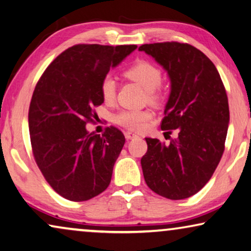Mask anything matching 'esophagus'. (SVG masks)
I'll return each mask as SVG.
<instances>
[{
  "instance_id": "1",
  "label": "esophagus",
  "mask_w": 251,
  "mask_h": 251,
  "mask_svg": "<svg viewBox=\"0 0 251 251\" xmlns=\"http://www.w3.org/2000/svg\"><path fill=\"white\" fill-rule=\"evenodd\" d=\"M125 137L126 140H133V138H136L137 135L132 132H125Z\"/></svg>"
}]
</instances>
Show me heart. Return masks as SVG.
<instances>
[{
	"label": "heart",
	"instance_id": "obj_1",
	"mask_svg": "<svg viewBox=\"0 0 251 251\" xmlns=\"http://www.w3.org/2000/svg\"><path fill=\"white\" fill-rule=\"evenodd\" d=\"M126 77L141 84L148 91L149 99L151 101H158L160 92L158 87L161 83L162 74L158 66L147 61H140L132 65L125 72ZM100 92L104 101L110 103L116 97V80L108 75L101 81ZM151 114L147 110H123L115 116V122L130 130H141L145 126V123L150 121Z\"/></svg>",
	"mask_w": 251,
	"mask_h": 251
}]
</instances>
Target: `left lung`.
<instances>
[{
	"label": "left lung",
	"mask_w": 251,
	"mask_h": 251,
	"mask_svg": "<svg viewBox=\"0 0 251 251\" xmlns=\"http://www.w3.org/2000/svg\"><path fill=\"white\" fill-rule=\"evenodd\" d=\"M138 50L154 58L169 76L161 129L177 132L169 143L145 138V182L160 196L184 200L206 185L221 160L230 121L226 89L211 59L188 44H144Z\"/></svg>",
	"instance_id": "left-lung-1"
}]
</instances>
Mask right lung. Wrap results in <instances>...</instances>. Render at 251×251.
Here are the masks:
<instances>
[{
	"label": "right lung",
	"instance_id": "1",
	"mask_svg": "<svg viewBox=\"0 0 251 251\" xmlns=\"http://www.w3.org/2000/svg\"><path fill=\"white\" fill-rule=\"evenodd\" d=\"M136 47L75 45L50 63L36 85L28 116L33 156L66 200L88 201L110 184L124 134L108 127L100 136L85 125L103 102L101 81Z\"/></svg>",
	"mask_w": 251,
	"mask_h": 251
}]
</instances>
